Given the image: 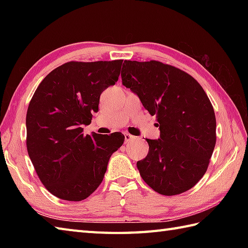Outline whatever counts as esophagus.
<instances>
[{
	"instance_id": "34e87169",
	"label": "esophagus",
	"mask_w": 248,
	"mask_h": 248,
	"mask_svg": "<svg viewBox=\"0 0 248 248\" xmlns=\"http://www.w3.org/2000/svg\"><path fill=\"white\" fill-rule=\"evenodd\" d=\"M133 140H134V136L133 135H131L130 133H127V132L124 133V143L125 144L130 143V141Z\"/></svg>"
}]
</instances>
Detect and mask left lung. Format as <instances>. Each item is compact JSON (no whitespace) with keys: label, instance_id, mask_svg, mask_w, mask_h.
Listing matches in <instances>:
<instances>
[{"label":"left lung","instance_id":"obj_1","mask_svg":"<svg viewBox=\"0 0 248 248\" xmlns=\"http://www.w3.org/2000/svg\"><path fill=\"white\" fill-rule=\"evenodd\" d=\"M121 80L160 128V139H147L148 155L136 163L140 177L165 196L188 191L207 171L217 143L207 93L188 73L157 61H124Z\"/></svg>","mask_w":248,"mask_h":248}]
</instances>
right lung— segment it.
<instances>
[{"label":"right lung","instance_id":"right-lung-1","mask_svg":"<svg viewBox=\"0 0 248 248\" xmlns=\"http://www.w3.org/2000/svg\"><path fill=\"white\" fill-rule=\"evenodd\" d=\"M123 60L68 62L46 76L29 104L26 148L40 181L54 196L81 202L96 191L119 132L83 134L98 112L100 94L118 81Z\"/></svg>","mask_w":248,"mask_h":248}]
</instances>
